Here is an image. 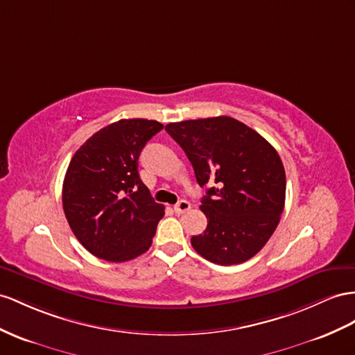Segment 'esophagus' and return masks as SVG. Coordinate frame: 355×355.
I'll return each instance as SVG.
<instances>
[{
    "label": "esophagus",
    "mask_w": 355,
    "mask_h": 355,
    "mask_svg": "<svg viewBox=\"0 0 355 355\" xmlns=\"http://www.w3.org/2000/svg\"><path fill=\"white\" fill-rule=\"evenodd\" d=\"M190 207H192V205H190L189 201H186V199H181V201L177 205H174V211L177 214H184L190 210Z\"/></svg>",
    "instance_id": "esophagus-1"
}]
</instances>
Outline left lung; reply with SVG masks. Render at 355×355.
<instances>
[{"mask_svg": "<svg viewBox=\"0 0 355 355\" xmlns=\"http://www.w3.org/2000/svg\"><path fill=\"white\" fill-rule=\"evenodd\" d=\"M165 130L184 150L198 184L208 186L201 205L208 225L190 240L193 249L219 266L255 257L285 207V168L275 147L223 115L169 123Z\"/></svg>", "mask_w": 355, "mask_h": 355, "instance_id": "left-lung-1", "label": "left lung"}]
</instances>
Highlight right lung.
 <instances>
[{
    "instance_id": "1",
    "label": "right lung",
    "mask_w": 355,
    "mask_h": 355,
    "mask_svg": "<svg viewBox=\"0 0 355 355\" xmlns=\"http://www.w3.org/2000/svg\"><path fill=\"white\" fill-rule=\"evenodd\" d=\"M162 129L154 120H120L94 133L71 157L62 208L75 237L94 257L124 262L150 249L165 207L142 183L138 159Z\"/></svg>"
}]
</instances>
